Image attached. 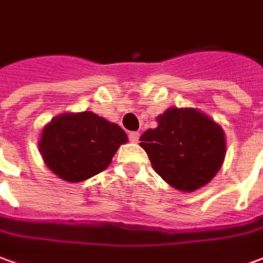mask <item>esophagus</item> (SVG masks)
<instances>
[{"label":"esophagus","mask_w":263,"mask_h":263,"mask_svg":"<svg viewBox=\"0 0 263 263\" xmlns=\"http://www.w3.org/2000/svg\"><path fill=\"white\" fill-rule=\"evenodd\" d=\"M129 141H131L132 143H137V142L139 141V132H131V134H129Z\"/></svg>","instance_id":"1"}]
</instances>
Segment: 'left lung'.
<instances>
[{
  "label": "left lung",
  "mask_w": 263,
  "mask_h": 263,
  "mask_svg": "<svg viewBox=\"0 0 263 263\" xmlns=\"http://www.w3.org/2000/svg\"><path fill=\"white\" fill-rule=\"evenodd\" d=\"M156 121L139 139L153 170L181 192L209 184L226 157L221 125L194 107H170Z\"/></svg>",
  "instance_id": "obj_1"
}]
</instances>
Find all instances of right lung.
<instances>
[{
	"label": "right lung",
	"instance_id": "1",
	"mask_svg": "<svg viewBox=\"0 0 263 263\" xmlns=\"http://www.w3.org/2000/svg\"><path fill=\"white\" fill-rule=\"evenodd\" d=\"M128 142L121 126L92 111L62 112L43 126L39 152L44 164L67 182H81L110 166Z\"/></svg>",
	"mask_w": 263,
	"mask_h": 263
}]
</instances>
